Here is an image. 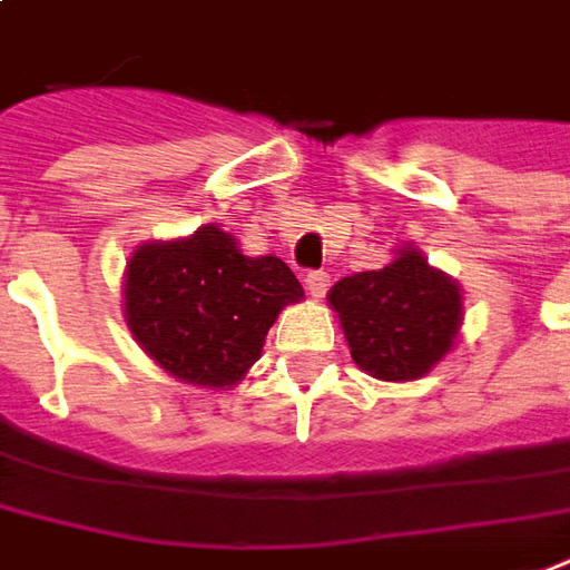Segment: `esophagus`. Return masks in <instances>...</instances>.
Returning <instances> with one entry per match:
<instances>
[{
  "label": "esophagus",
  "instance_id": "34e87169",
  "mask_svg": "<svg viewBox=\"0 0 570 570\" xmlns=\"http://www.w3.org/2000/svg\"><path fill=\"white\" fill-rule=\"evenodd\" d=\"M304 282H307V292L313 294V297H323V294L328 292V285H332V276H328L325 269H309Z\"/></svg>",
  "mask_w": 570,
  "mask_h": 570
}]
</instances>
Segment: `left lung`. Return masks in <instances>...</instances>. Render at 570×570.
<instances>
[{"instance_id":"left-lung-1","label":"left lung","mask_w":570,"mask_h":570,"mask_svg":"<svg viewBox=\"0 0 570 570\" xmlns=\"http://www.w3.org/2000/svg\"><path fill=\"white\" fill-rule=\"evenodd\" d=\"M356 366L382 382H412L453 347L462 294L419 250H400L384 269L353 273L328 292Z\"/></svg>"}]
</instances>
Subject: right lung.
Wrapping results in <instances>:
<instances>
[{
    "instance_id": "add662e5",
    "label": "right lung",
    "mask_w": 570,
    "mask_h": 570,
    "mask_svg": "<svg viewBox=\"0 0 570 570\" xmlns=\"http://www.w3.org/2000/svg\"><path fill=\"white\" fill-rule=\"evenodd\" d=\"M304 297L278 257H245L204 226L142 245L127 266V325L142 351L188 384L226 387L257 363L278 309Z\"/></svg>"
}]
</instances>
